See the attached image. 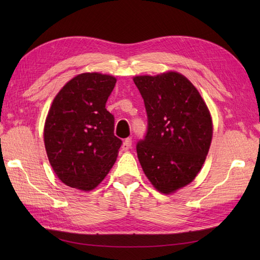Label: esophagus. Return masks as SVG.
I'll return each instance as SVG.
<instances>
[{
  "instance_id": "34e87169",
  "label": "esophagus",
  "mask_w": 260,
  "mask_h": 260,
  "mask_svg": "<svg viewBox=\"0 0 260 260\" xmlns=\"http://www.w3.org/2000/svg\"><path fill=\"white\" fill-rule=\"evenodd\" d=\"M121 148H123V151H128L129 148H132V140L131 139H126L123 142V145H121Z\"/></svg>"
}]
</instances>
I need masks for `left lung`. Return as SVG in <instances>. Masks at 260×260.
Returning <instances> with one entry per match:
<instances>
[{
    "label": "left lung",
    "instance_id": "1",
    "mask_svg": "<svg viewBox=\"0 0 260 260\" xmlns=\"http://www.w3.org/2000/svg\"><path fill=\"white\" fill-rule=\"evenodd\" d=\"M133 80L148 118L137 157L152 185L171 194L201 171L212 141L211 114L194 85L180 73L135 76Z\"/></svg>",
    "mask_w": 260,
    "mask_h": 260
}]
</instances>
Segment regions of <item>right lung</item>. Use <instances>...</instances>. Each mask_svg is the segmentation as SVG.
Here are the masks:
<instances>
[{
	"label": "right lung",
	"instance_id": "1",
	"mask_svg": "<svg viewBox=\"0 0 260 260\" xmlns=\"http://www.w3.org/2000/svg\"><path fill=\"white\" fill-rule=\"evenodd\" d=\"M116 81L106 74L77 75L49 108L43 141L53 172L66 185L91 191L116 162L121 141L114 135V116L105 108Z\"/></svg>",
	"mask_w": 260,
	"mask_h": 260
}]
</instances>
